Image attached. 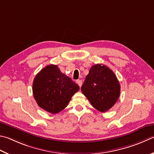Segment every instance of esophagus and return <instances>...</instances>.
<instances>
[{
	"instance_id": "obj_1",
	"label": "esophagus",
	"mask_w": 154,
	"mask_h": 154,
	"mask_svg": "<svg viewBox=\"0 0 154 154\" xmlns=\"http://www.w3.org/2000/svg\"><path fill=\"white\" fill-rule=\"evenodd\" d=\"M76 82H77V84L79 85V87H82V80L78 79V80H77Z\"/></svg>"
}]
</instances>
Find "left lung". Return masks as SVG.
Here are the masks:
<instances>
[{
	"label": "left lung",
	"mask_w": 154,
	"mask_h": 154,
	"mask_svg": "<svg viewBox=\"0 0 154 154\" xmlns=\"http://www.w3.org/2000/svg\"><path fill=\"white\" fill-rule=\"evenodd\" d=\"M82 91L95 108L105 112L118 100L121 86L111 69L104 65L97 64L89 69Z\"/></svg>",
	"instance_id": "8db88e82"
}]
</instances>
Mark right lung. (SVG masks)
<instances>
[{"label":"right lung","mask_w":154,"mask_h":154,"mask_svg":"<svg viewBox=\"0 0 154 154\" xmlns=\"http://www.w3.org/2000/svg\"><path fill=\"white\" fill-rule=\"evenodd\" d=\"M33 94L38 105L51 114H57L67 106L79 86L62 73L57 65H50L36 75Z\"/></svg>","instance_id":"add662e5"}]
</instances>
